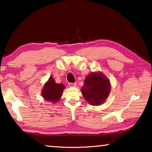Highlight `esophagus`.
I'll return each mask as SVG.
<instances>
[{
  "instance_id": "1",
  "label": "esophagus",
  "mask_w": 152,
  "mask_h": 152,
  "mask_svg": "<svg viewBox=\"0 0 152 152\" xmlns=\"http://www.w3.org/2000/svg\"><path fill=\"white\" fill-rule=\"evenodd\" d=\"M76 83H69V86L70 87H74L76 86Z\"/></svg>"
}]
</instances>
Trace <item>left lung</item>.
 I'll return each mask as SVG.
<instances>
[{"mask_svg":"<svg viewBox=\"0 0 152 152\" xmlns=\"http://www.w3.org/2000/svg\"><path fill=\"white\" fill-rule=\"evenodd\" d=\"M110 91V82L103 74L92 72L86 76L81 92L89 104L97 106L106 101Z\"/></svg>","mask_w":152,"mask_h":152,"instance_id":"left-lung-1","label":"left lung"}]
</instances>
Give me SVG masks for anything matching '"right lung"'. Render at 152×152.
Instances as JSON below:
<instances>
[{
    "label": "right lung",
    "mask_w": 152,
    "mask_h": 152,
    "mask_svg": "<svg viewBox=\"0 0 152 152\" xmlns=\"http://www.w3.org/2000/svg\"><path fill=\"white\" fill-rule=\"evenodd\" d=\"M64 88L65 86L64 84L56 83L53 77L50 76L43 86L42 95L45 101L55 103L60 99Z\"/></svg>",
    "instance_id": "obj_1"
}]
</instances>
